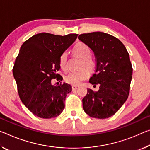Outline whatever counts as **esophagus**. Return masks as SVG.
<instances>
[{
    "label": "esophagus",
    "mask_w": 150,
    "mask_h": 150,
    "mask_svg": "<svg viewBox=\"0 0 150 150\" xmlns=\"http://www.w3.org/2000/svg\"><path fill=\"white\" fill-rule=\"evenodd\" d=\"M78 88H79V86H75V85H73V86L72 87L73 90H76V89H77Z\"/></svg>",
    "instance_id": "esophagus-1"
}]
</instances>
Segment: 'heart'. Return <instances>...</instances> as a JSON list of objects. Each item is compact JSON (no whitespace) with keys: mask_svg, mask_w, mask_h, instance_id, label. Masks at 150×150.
Segmentation results:
<instances>
[{"mask_svg":"<svg viewBox=\"0 0 150 150\" xmlns=\"http://www.w3.org/2000/svg\"><path fill=\"white\" fill-rule=\"evenodd\" d=\"M73 53L76 56L83 59L81 67H84L87 71H91L95 67L94 61L91 58V51L88 45L83 42H79L76 44L73 49ZM59 65L61 69L66 70L67 68V54L63 53L59 57ZM88 74L87 71L82 69L79 71H73L67 75L65 77V81L67 83L75 85H79L83 81L87 79Z\"/></svg>","mask_w":150,"mask_h":150,"instance_id":"b5f03b06","label":"heart"}]
</instances>
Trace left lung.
<instances>
[{
	"instance_id": "1",
	"label": "left lung",
	"mask_w": 150,
	"mask_h": 150,
	"mask_svg": "<svg viewBox=\"0 0 150 150\" xmlns=\"http://www.w3.org/2000/svg\"><path fill=\"white\" fill-rule=\"evenodd\" d=\"M78 39L93 51L96 69L89 83L99 85L97 91L87 89L82 100L83 109L91 117L108 118L117 112L129 96L133 72L129 53L120 40L105 33H85Z\"/></svg>"
}]
</instances>
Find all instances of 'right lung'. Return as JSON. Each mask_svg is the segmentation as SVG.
Wrapping results in <instances>:
<instances>
[{
    "instance_id": "add662e5",
    "label": "right lung",
    "mask_w": 150,
    "mask_h": 150,
    "mask_svg": "<svg viewBox=\"0 0 150 150\" xmlns=\"http://www.w3.org/2000/svg\"><path fill=\"white\" fill-rule=\"evenodd\" d=\"M77 34L65 36L41 33L33 35L22 45L13 69L21 101L37 117H57L65 108L69 84H52L59 78V59L77 39ZM59 81V82H60Z\"/></svg>"
}]
</instances>
